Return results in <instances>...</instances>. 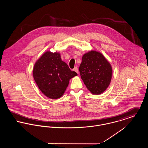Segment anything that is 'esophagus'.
<instances>
[{
  "instance_id": "1",
  "label": "esophagus",
  "mask_w": 148,
  "mask_h": 148,
  "mask_svg": "<svg viewBox=\"0 0 148 148\" xmlns=\"http://www.w3.org/2000/svg\"><path fill=\"white\" fill-rule=\"evenodd\" d=\"M73 71H75L77 74H79V69H78V68L77 66H75L73 69Z\"/></svg>"
}]
</instances>
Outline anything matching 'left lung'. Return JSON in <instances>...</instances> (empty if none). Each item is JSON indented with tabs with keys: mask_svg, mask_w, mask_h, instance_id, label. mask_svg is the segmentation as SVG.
Returning <instances> with one entry per match:
<instances>
[{
	"mask_svg": "<svg viewBox=\"0 0 148 148\" xmlns=\"http://www.w3.org/2000/svg\"><path fill=\"white\" fill-rule=\"evenodd\" d=\"M81 78L93 95L103 93L110 83L112 67L100 52L92 50L84 53L79 67Z\"/></svg>",
	"mask_w": 148,
	"mask_h": 148,
	"instance_id": "left-lung-1",
	"label": "left lung"
}]
</instances>
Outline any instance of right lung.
I'll use <instances>...</instances> for the list:
<instances>
[{"label":"right lung","mask_w":148,"mask_h":148,"mask_svg":"<svg viewBox=\"0 0 148 148\" xmlns=\"http://www.w3.org/2000/svg\"><path fill=\"white\" fill-rule=\"evenodd\" d=\"M77 74L71 71L62 60L60 53L48 51L35 62L33 76L42 93L51 99H58L64 93L69 80Z\"/></svg>","instance_id":"obj_1"}]
</instances>
